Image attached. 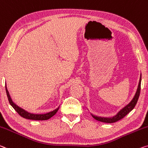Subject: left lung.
Segmentation results:
<instances>
[{"label": "left lung", "instance_id": "1", "mask_svg": "<svg viewBox=\"0 0 148 148\" xmlns=\"http://www.w3.org/2000/svg\"><path fill=\"white\" fill-rule=\"evenodd\" d=\"M141 76L142 75H140L139 84H138L136 93L134 97V98L132 99V100L131 101L130 103L128 104L126 106H125L123 109H122L121 111L118 112V114H116V115L113 117H111V118H104V117H99L97 116L92 115L93 118H94L95 120L100 122H103V123H112L121 120V119H123L126 115H127V114H128L129 112H130L134 109V108L136 105L137 103L138 98H139L140 93V89H141Z\"/></svg>", "mask_w": 148, "mask_h": 148}]
</instances>
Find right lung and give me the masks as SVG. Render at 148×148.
Segmentation results:
<instances>
[{"label":"right lung","instance_id":"add662e5","mask_svg":"<svg viewBox=\"0 0 148 148\" xmlns=\"http://www.w3.org/2000/svg\"><path fill=\"white\" fill-rule=\"evenodd\" d=\"M6 95L7 97H8V101L10 103V104L12 105L15 111L18 112V114H20L21 116H22L23 118L26 119H29V120H36V121H45V120H48L50 118H51L53 115L57 113V112L58 111V107L57 109L54 110V111L49 112L48 113L44 114H31L29 112H28L27 111H24V110L21 109L20 107L17 106L16 104H14L13 103L12 101L11 98L10 97V95H9V93L8 90H7L6 86Z\"/></svg>","mask_w":148,"mask_h":148}]
</instances>
